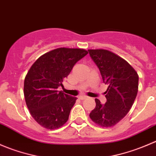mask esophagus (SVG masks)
I'll return each mask as SVG.
<instances>
[{"mask_svg": "<svg viewBox=\"0 0 156 156\" xmlns=\"http://www.w3.org/2000/svg\"><path fill=\"white\" fill-rule=\"evenodd\" d=\"M88 98L87 97H86V96H79V99L81 100H87Z\"/></svg>", "mask_w": 156, "mask_h": 156, "instance_id": "obj_1", "label": "esophagus"}]
</instances>
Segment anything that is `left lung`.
Returning <instances> with one entry per match:
<instances>
[{"label":"left lung","mask_w":156,"mask_h":156,"mask_svg":"<svg viewBox=\"0 0 156 156\" xmlns=\"http://www.w3.org/2000/svg\"><path fill=\"white\" fill-rule=\"evenodd\" d=\"M90 56L100 69L102 78L108 84L106 103L95 99L96 107L90 118L101 127H112L128 113L138 92L139 76L126 60L104 49L88 50Z\"/></svg>","instance_id":"obj_1"}]
</instances>
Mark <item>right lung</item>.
Returning <instances> with one entry per match:
<instances>
[{
  "instance_id": "right-lung-1",
  "label": "right lung",
  "mask_w": 156,
  "mask_h": 156,
  "mask_svg": "<svg viewBox=\"0 0 156 156\" xmlns=\"http://www.w3.org/2000/svg\"><path fill=\"white\" fill-rule=\"evenodd\" d=\"M88 53L84 49L60 48L41 56L24 81L26 106L43 127L54 130L65 125L77 98L58 91L75 64Z\"/></svg>"
}]
</instances>
